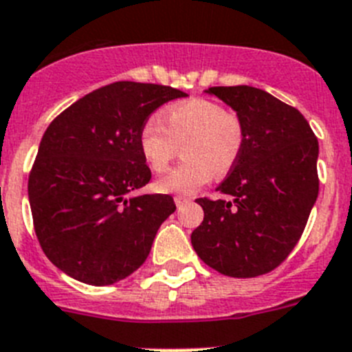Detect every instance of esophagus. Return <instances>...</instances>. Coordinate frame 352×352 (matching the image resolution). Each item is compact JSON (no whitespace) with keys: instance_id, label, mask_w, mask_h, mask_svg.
Listing matches in <instances>:
<instances>
[{"instance_id":"1","label":"esophagus","mask_w":352,"mask_h":352,"mask_svg":"<svg viewBox=\"0 0 352 352\" xmlns=\"http://www.w3.org/2000/svg\"><path fill=\"white\" fill-rule=\"evenodd\" d=\"M189 201H191V200H189V198H186V197H175V206L179 207V209H180V207H184L186 204H189Z\"/></svg>"}]
</instances>
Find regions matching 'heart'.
I'll use <instances>...</instances> for the list:
<instances>
[{"instance_id": "1", "label": "heart", "mask_w": 352, "mask_h": 352, "mask_svg": "<svg viewBox=\"0 0 352 352\" xmlns=\"http://www.w3.org/2000/svg\"><path fill=\"white\" fill-rule=\"evenodd\" d=\"M246 129L237 113L216 100L188 99L164 109V124L146 118L140 129V152L154 172L166 170L182 145L184 163L155 182L159 193L193 195L210 182L214 173L225 175L243 152Z\"/></svg>"}]
</instances>
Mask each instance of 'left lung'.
I'll return each mask as SVG.
<instances>
[{
	"mask_svg": "<svg viewBox=\"0 0 352 352\" xmlns=\"http://www.w3.org/2000/svg\"><path fill=\"white\" fill-rule=\"evenodd\" d=\"M244 122L246 140L218 191L198 198L204 221L191 234L209 267L234 278L273 271L294 250L319 195V142L296 108L261 88L212 87Z\"/></svg>",
	"mask_w": 352,
	"mask_h": 352,
	"instance_id": "8db88e82",
	"label": "left lung"
}]
</instances>
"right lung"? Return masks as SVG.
<instances>
[{
	"label": "right lung",
	"mask_w": 352,
	"mask_h": 352,
	"mask_svg": "<svg viewBox=\"0 0 352 352\" xmlns=\"http://www.w3.org/2000/svg\"><path fill=\"white\" fill-rule=\"evenodd\" d=\"M179 97L172 87L117 81L45 129L28 179L33 227L45 256L78 282L102 287L133 274L175 212L170 195H127L152 177L140 152L143 122Z\"/></svg>",
	"instance_id": "obj_1"
}]
</instances>
